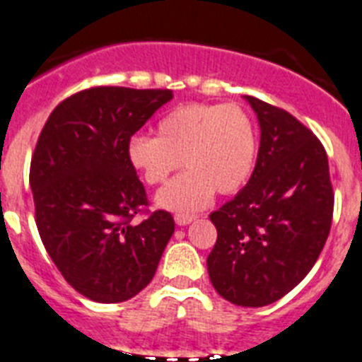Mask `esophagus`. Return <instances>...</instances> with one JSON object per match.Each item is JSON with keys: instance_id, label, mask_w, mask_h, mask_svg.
<instances>
[{"instance_id": "obj_1", "label": "esophagus", "mask_w": 362, "mask_h": 362, "mask_svg": "<svg viewBox=\"0 0 362 362\" xmlns=\"http://www.w3.org/2000/svg\"><path fill=\"white\" fill-rule=\"evenodd\" d=\"M174 219H175V223H177V225H188L190 221H194V219H196V216H194V214H183V212H179V214L174 216Z\"/></svg>"}]
</instances>
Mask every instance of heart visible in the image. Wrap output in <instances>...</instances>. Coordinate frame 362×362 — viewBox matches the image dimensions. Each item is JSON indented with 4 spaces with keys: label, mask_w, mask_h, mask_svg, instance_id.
<instances>
[{
    "label": "heart",
    "mask_w": 362,
    "mask_h": 362,
    "mask_svg": "<svg viewBox=\"0 0 362 362\" xmlns=\"http://www.w3.org/2000/svg\"><path fill=\"white\" fill-rule=\"evenodd\" d=\"M256 129L236 104H183L157 124V137L135 135L128 159L148 185L165 183L185 163L187 172L170 181L157 203L168 211H197L214 192H238L256 163Z\"/></svg>",
    "instance_id": "obj_1"
}]
</instances>
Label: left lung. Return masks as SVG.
Wrapping results in <instances>:
<instances>
[{
  "label": "left lung",
  "mask_w": 362,
  "mask_h": 362,
  "mask_svg": "<svg viewBox=\"0 0 362 362\" xmlns=\"http://www.w3.org/2000/svg\"><path fill=\"white\" fill-rule=\"evenodd\" d=\"M258 115V159L245 188L212 212L218 240L209 276L225 300L273 304L311 271L328 240L333 187L328 156L291 113L245 97Z\"/></svg>",
  "instance_id": "1"
}]
</instances>
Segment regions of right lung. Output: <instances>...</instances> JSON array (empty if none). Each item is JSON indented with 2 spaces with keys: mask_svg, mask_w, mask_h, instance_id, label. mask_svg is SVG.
Listing matches in <instances>:
<instances>
[{
  "mask_svg": "<svg viewBox=\"0 0 362 362\" xmlns=\"http://www.w3.org/2000/svg\"><path fill=\"white\" fill-rule=\"evenodd\" d=\"M170 89L95 86L62 100L30 159L34 219L45 251L73 289L102 304L124 302L151 282L174 218L148 211L128 143ZM137 214L143 222L133 223Z\"/></svg>",
  "mask_w": 362,
  "mask_h": 362,
  "instance_id": "obj_1",
  "label": "right lung"
}]
</instances>
